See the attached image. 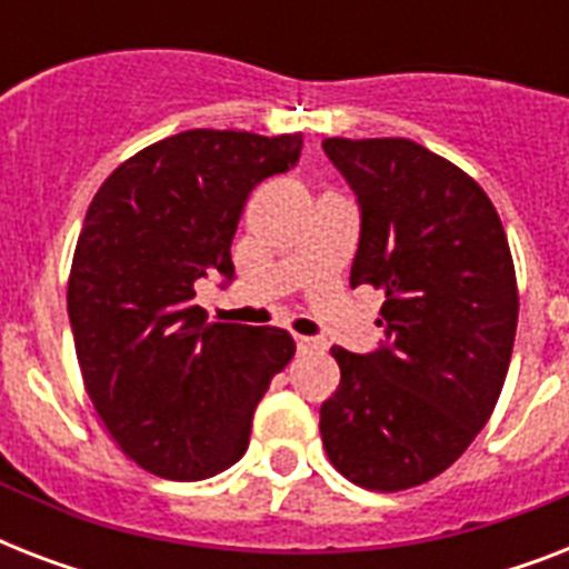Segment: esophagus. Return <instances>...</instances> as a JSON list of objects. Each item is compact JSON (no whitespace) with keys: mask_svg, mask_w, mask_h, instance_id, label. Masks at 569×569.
Instances as JSON below:
<instances>
[{"mask_svg":"<svg viewBox=\"0 0 569 569\" xmlns=\"http://www.w3.org/2000/svg\"><path fill=\"white\" fill-rule=\"evenodd\" d=\"M295 346H298V355H312V351H321V348H325V342H321V339L295 333Z\"/></svg>","mask_w":569,"mask_h":569,"instance_id":"1","label":"esophagus"}]
</instances>
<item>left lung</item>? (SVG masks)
<instances>
[{
  "mask_svg": "<svg viewBox=\"0 0 569 569\" xmlns=\"http://www.w3.org/2000/svg\"><path fill=\"white\" fill-rule=\"evenodd\" d=\"M363 221L351 286L383 292L375 355L330 348L339 389L321 405L330 463L398 493L469 449L511 366L520 292L496 206L467 171L407 138H325Z\"/></svg>",
  "mask_w": 569,
  "mask_h": 569,
  "instance_id": "8db88e82",
  "label": "left lung"
}]
</instances>
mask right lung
I'll return each instance as SVG.
<instances>
[{
  "label": "right lung",
  "instance_id": "add662e5",
  "mask_svg": "<svg viewBox=\"0 0 569 569\" xmlns=\"http://www.w3.org/2000/svg\"><path fill=\"white\" fill-rule=\"evenodd\" d=\"M301 147V132L189 129L129 156L88 206L67 280L76 360L111 440L153 476L200 481L232 467L259 398L295 357L286 330L206 321L194 283L232 280L250 191Z\"/></svg>",
  "mask_w": 569,
  "mask_h": 569
}]
</instances>
